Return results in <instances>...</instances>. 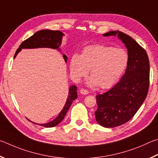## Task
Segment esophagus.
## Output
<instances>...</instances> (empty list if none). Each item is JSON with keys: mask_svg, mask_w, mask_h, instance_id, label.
<instances>
[{"mask_svg": "<svg viewBox=\"0 0 158 158\" xmlns=\"http://www.w3.org/2000/svg\"><path fill=\"white\" fill-rule=\"evenodd\" d=\"M81 93L82 94H89V92H88V90H87L86 89H84V88H82L81 89Z\"/></svg>", "mask_w": 158, "mask_h": 158, "instance_id": "34e87169", "label": "esophagus"}]
</instances>
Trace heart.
<instances>
[{"label":"heart","instance_id":"b5f03b06","mask_svg":"<svg viewBox=\"0 0 158 158\" xmlns=\"http://www.w3.org/2000/svg\"><path fill=\"white\" fill-rule=\"evenodd\" d=\"M128 62V54L124 49L96 44L85 47L81 55H72L69 66L72 76L77 81L86 76L90 69L89 85L106 89L119 80Z\"/></svg>","mask_w":158,"mask_h":158}]
</instances>
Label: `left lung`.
Listing matches in <instances>:
<instances>
[{"instance_id":"8db88e82","label":"left lung","mask_w":158,"mask_h":158,"mask_svg":"<svg viewBox=\"0 0 158 158\" xmlns=\"http://www.w3.org/2000/svg\"><path fill=\"white\" fill-rule=\"evenodd\" d=\"M103 35H117L128 49L129 56L126 71L120 81L107 92L96 96V121L105 128H114L131 120L145 101L150 64L145 50L129 35L118 30Z\"/></svg>"}]
</instances>
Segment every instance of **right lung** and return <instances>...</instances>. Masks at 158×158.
<instances>
[{
  "mask_svg": "<svg viewBox=\"0 0 158 158\" xmlns=\"http://www.w3.org/2000/svg\"><path fill=\"white\" fill-rule=\"evenodd\" d=\"M64 36L63 33L60 30H42L35 32L31 37L23 41L19 46V48L16 50L15 55V58L16 55L19 51H21L22 48H51L53 49L60 50L59 47L62 43V39ZM63 57L66 62L67 61V56L63 54ZM77 87L76 85H72L69 87V96L66 100L64 107L60 112L59 115L51 122L40 124L38 125L46 127V128H51L59 124L64 118L66 112L70 108L71 105L73 103L75 99L77 98ZM30 121V120H29ZM33 123V122H32ZM36 124V123H35Z\"/></svg>",
  "mask_w": 158,
  "mask_h": 158,
  "instance_id": "obj_1",
  "label": "right lung"
}]
</instances>
